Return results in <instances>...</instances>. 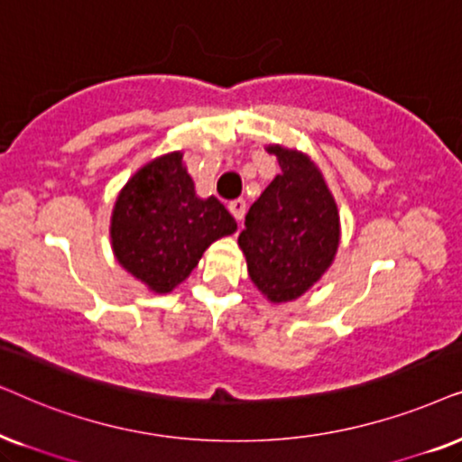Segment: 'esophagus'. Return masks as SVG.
Instances as JSON below:
<instances>
[{"mask_svg": "<svg viewBox=\"0 0 462 462\" xmlns=\"http://www.w3.org/2000/svg\"><path fill=\"white\" fill-rule=\"evenodd\" d=\"M227 208H230V213H232V217H235L236 221H238V226H241V221H243V217H245V213H247V202L245 200H232L230 205H227Z\"/></svg>", "mask_w": 462, "mask_h": 462, "instance_id": "34e87169", "label": "esophagus"}]
</instances>
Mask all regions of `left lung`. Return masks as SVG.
Here are the masks:
<instances>
[{
  "label": "left lung",
  "instance_id": "1",
  "mask_svg": "<svg viewBox=\"0 0 462 462\" xmlns=\"http://www.w3.org/2000/svg\"><path fill=\"white\" fill-rule=\"evenodd\" d=\"M276 175L245 217L238 236L249 279L273 304L304 295L328 273L340 247V211L321 169L309 153L266 145Z\"/></svg>",
  "mask_w": 462,
  "mask_h": 462
}]
</instances>
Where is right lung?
Returning a JSON list of instances; mask_svg holds the SVG:
<instances>
[{"instance_id":"1","label":"right lung","mask_w":462,"mask_h":462,"mask_svg":"<svg viewBox=\"0 0 462 462\" xmlns=\"http://www.w3.org/2000/svg\"><path fill=\"white\" fill-rule=\"evenodd\" d=\"M236 232L215 199H200L183 152L150 160L120 189L109 238L114 257L152 293H171L192 274L208 245Z\"/></svg>"}]
</instances>
